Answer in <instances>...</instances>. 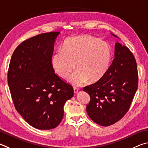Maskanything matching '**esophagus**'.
Instances as JSON below:
<instances>
[{
  "label": "esophagus",
  "mask_w": 148,
  "mask_h": 148,
  "mask_svg": "<svg viewBox=\"0 0 148 148\" xmlns=\"http://www.w3.org/2000/svg\"><path fill=\"white\" fill-rule=\"evenodd\" d=\"M78 91H79V88H78L74 87V92L75 94L77 93V92H78Z\"/></svg>",
  "instance_id": "obj_1"
}]
</instances>
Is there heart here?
Here are the masks:
<instances>
[{"label":"heart","instance_id":"heart-1","mask_svg":"<svg viewBox=\"0 0 148 148\" xmlns=\"http://www.w3.org/2000/svg\"><path fill=\"white\" fill-rule=\"evenodd\" d=\"M111 58V48L107 42L83 36L66 39L62 49L53 54L51 63L56 73L63 78L76 65L77 69L68 81L74 85H81L88 79L92 83L101 79L108 71Z\"/></svg>","mask_w":148,"mask_h":148}]
</instances>
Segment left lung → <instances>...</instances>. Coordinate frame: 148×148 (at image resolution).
<instances>
[{"mask_svg":"<svg viewBox=\"0 0 148 148\" xmlns=\"http://www.w3.org/2000/svg\"><path fill=\"white\" fill-rule=\"evenodd\" d=\"M114 50V58L105 76L83 88L90 98L86 107L88 116L101 126L112 125L122 119L138 88L137 65L132 52L119 42L115 44Z\"/></svg>","mask_w":148,"mask_h":148,"instance_id":"1","label":"left lung"}]
</instances>
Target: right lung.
<instances>
[{
  "label": "right lung",
  "instance_id": "obj_1",
  "mask_svg": "<svg viewBox=\"0 0 148 148\" xmlns=\"http://www.w3.org/2000/svg\"><path fill=\"white\" fill-rule=\"evenodd\" d=\"M60 32L41 34L16 48L11 58L8 83L16 110L38 130L57 127L65 102L74 95L72 86L55 74L51 60Z\"/></svg>",
  "mask_w": 148,
  "mask_h": 148
}]
</instances>
